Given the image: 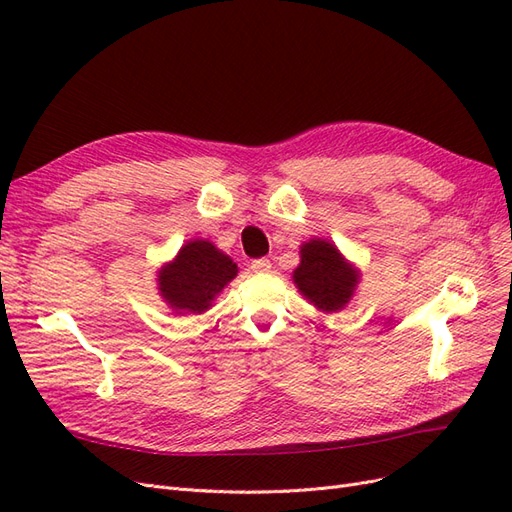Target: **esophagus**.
Listing matches in <instances>:
<instances>
[{"instance_id": "esophagus-1", "label": "esophagus", "mask_w": 512, "mask_h": 512, "mask_svg": "<svg viewBox=\"0 0 512 512\" xmlns=\"http://www.w3.org/2000/svg\"><path fill=\"white\" fill-rule=\"evenodd\" d=\"M272 268V261L268 257H261V259H253L251 261V270L253 272H270Z\"/></svg>"}]
</instances>
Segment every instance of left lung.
Returning a JSON list of instances; mask_svg holds the SVG:
<instances>
[{
	"label": "left lung",
	"mask_w": 512,
	"mask_h": 512,
	"mask_svg": "<svg viewBox=\"0 0 512 512\" xmlns=\"http://www.w3.org/2000/svg\"><path fill=\"white\" fill-rule=\"evenodd\" d=\"M302 263L293 272V280L306 298L327 310L336 312L351 300L357 285V272L346 263L334 244L310 240L302 246Z\"/></svg>",
	"instance_id": "1"
}]
</instances>
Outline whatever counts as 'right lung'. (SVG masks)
I'll list each match as a JSON object with an SVG mask.
<instances>
[{"label": "right lung", "instance_id": "1", "mask_svg": "<svg viewBox=\"0 0 512 512\" xmlns=\"http://www.w3.org/2000/svg\"><path fill=\"white\" fill-rule=\"evenodd\" d=\"M238 274V266L208 240H193L180 249L170 266L159 272V291L166 302L185 312H204L214 295Z\"/></svg>", "mask_w": 512, "mask_h": 512}]
</instances>
